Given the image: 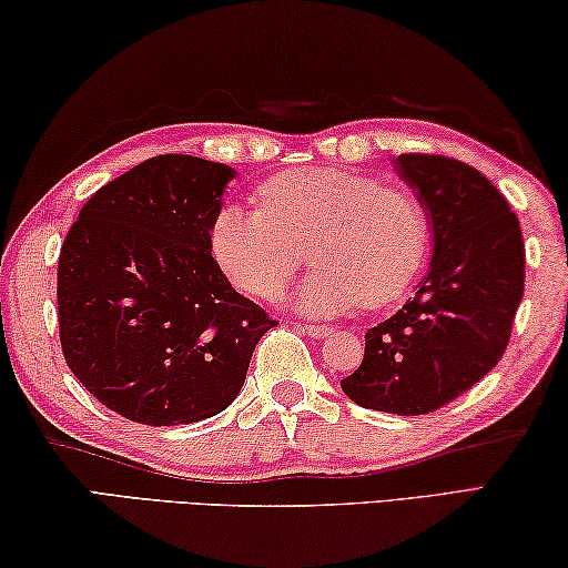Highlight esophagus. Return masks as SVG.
<instances>
[{
    "label": "esophagus",
    "mask_w": 568,
    "mask_h": 568,
    "mask_svg": "<svg viewBox=\"0 0 568 568\" xmlns=\"http://www.w3.org/2000/svg\"><path fill=\"white\" fill-rule=\"evenodd\" d=\"M298 331L301 333H308L311 338H326L331 328L328 326H311V323H298Z\"/></svg>",
    "instance_id": "obj_1"
}]
</instances>
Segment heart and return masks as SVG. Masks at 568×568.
Segmentation results:
<instances>
[{
    "instance_id": "obj_1",
    "label": "heart",
    "mask_w": 568,
    "mask_h": 568,
    "mask_svg": "<svg viewBox=\"0 0 568 568\" xmlns=\"http://www.w3.org/2000/svg\"><path fill=\"white\" fill-rule=\"evenodd\" d=\"M257 194L260 206L232 202L212 227L217 263L257 298L283 293L305 252L316 267L293 305L311 316L394 303L425 265L429 212L409 186L344 169H293L267 179Z\"/></svg>"
}]
</instances>
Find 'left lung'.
I'll return each instance as SVG.
<instances>
[{
	"mask_svg": "<svg viewBox=\"0 0 568 568\" xmlns=\"http://www.w3.org/2000/svg\"><path fill=\"white\" fill-rule=\"evenodd\" d=\"M397 171L429 212L432 263L417 295L366 331L364 362L341 379L358 407L427 414L500 362L524 298L518 217L478 169L437 154H399Z\"/></svg>",
	"mask_w": 568,
	"mask_h": 568,
	"instance_id": "8db88e82",
	"label": "left lung"
}]
</instances>
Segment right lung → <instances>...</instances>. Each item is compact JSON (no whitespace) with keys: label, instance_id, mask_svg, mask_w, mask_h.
<instances>
[{"label":"right lung","instance_id":"right-lung-1","mask_svg":"<svg viewBox=\"0 0 568 568\" xmlns=\"http://www.w3.org/2000/svg\"><path fill=\"white\" fill-rule=\"evenodd\" d=\"M235 169L164 154L90 196L58 263L60 344L75 379L121 417L192 425L227 409L277 326L212 257Z\"/></svg>","mask_w":568,"mask_h":568}]
</instances>
